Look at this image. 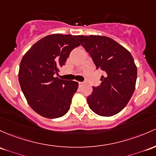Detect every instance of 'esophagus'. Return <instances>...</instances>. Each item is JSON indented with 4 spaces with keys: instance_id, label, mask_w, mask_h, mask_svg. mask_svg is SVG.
I'll use <instances>...</instances> for the list:
<instances>
[{
    "instance_id": "obj_1",
    "label": "esophagus",
    "mask_w": 156,
    "mask_h": 156,
    "mask_svg": "<svg viewBox=\"0 0 156 156\" xmlns=\"http://www.w3.org/2000/svg\"><path fill=\"white\" fill-rule=\"evenodd\" d=\"M78 84H79V86H82L83 84V82H78Z\"/></svg>"
}]
</instances>
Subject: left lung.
<instances>
[{
    "mask_svg": "<svg viewBox=\"0 0 156 156\" xmlns=\"http://www.w3.org/2000/svg\"><path fill=\"white\" fill-rule=\"evenodd\" d=\"M91 56L96 69L104 73L98 87L87 97L95 113L109 117L121 112L134 92L137 67L131 53L113 39L101 35H75Z\"/></svg>",
    "mask_w": 156,
    "mask_h": 156,
    "instance_id": "obj_1",
    "label": "left lung"
}]
</instances>
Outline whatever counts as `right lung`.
I'll use <instances>...</instances> for the list:
<instances>
[{"mask_svg":"<svg viewBox=\"0 0 156 156\" xmlns=\"http://www.w3.org/2000/svg\"><path fill=\"white\" fill-rule=\"evenodd\" d=\"M78 46L71 35H49L35 43L20 61V88L32 109L43 117L56 119L69 111L78 83L55 75Z\"/></svg>","mask_w":156,"mask_h":156,"instance_id":"add662e5","label":"right lung"}]
</instances>
